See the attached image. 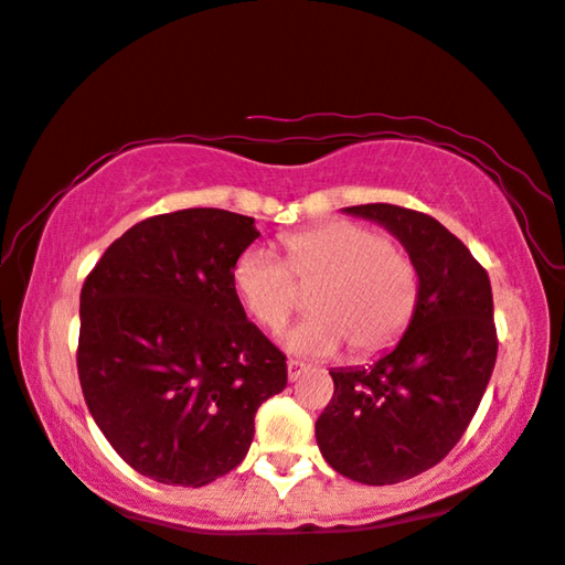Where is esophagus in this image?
Segmentation results:
<instances>
[{"label":"esophagus","instance_id":"obj_1","mask_svg":"<svg viewBox=\"0 0 565 565\" xmlns=\"http://www.w3.org/2000/svg\"><path fill=\"white\" fill-rule=\"evenodd\" d=\"M306 373H308V365H303V362H298V360L288 362V381L290 383L300 381V375H306Z\"/></svg>","mask_w":565,"mask_h":565}]
</instances>
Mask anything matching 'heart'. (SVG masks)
I'll list each match as a JSON object with an SVG mask.
<instances>
[{
	"label": "heart",
	"mask_w": 565,
	"mask_h": 565,
	"mask_svg": "<svg viewBox=\"0 0 565 565\" xmlns=\"http://www.w3.org/2000/svg\"><path fill=\"white\" fill-rule=\"evenodd\" d=\"M288 262L269 246L238 254L234 288L249 316L282 329L300 303V286L316 285L313 316L285 334L300 358H334L350 342L360 358L388 350L404 337L419 303V269L381 231L329 221L285 238Z\"/></svg>",
	"instance_id": "b5f03b06"
}]
</instances>
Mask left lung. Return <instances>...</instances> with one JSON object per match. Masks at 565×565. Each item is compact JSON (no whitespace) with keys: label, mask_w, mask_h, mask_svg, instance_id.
<instances>
[{"label":"left lung","mask_w":565,"mask_h":565,"mask_svg":"<svg viewBox=\"0 0 565 565\" xmlns=\"http://www.w3.org/2000/svg\"><path fill=\"white\" fill-rule=\"evenodd\" d=\"M344 213L381 223L419 269V303L391 352L373 365L331 370L334 396L316 443L337 473L388 486L437 466L468 429L497 362L486 269L443 223L370 203Z\"/></svg>","instance_id":"left-lung-1"}]
</instances>
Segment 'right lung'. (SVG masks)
I'll use <instances>...</instances> for the list:
<instances>
[{"mask_svg": "<svg viewBox=\"0 0 565 565\" xmlns=\"http://www.w3.org/2000/svg\"><path fill=\"white\" fill-rule=\"evenodd\" d=\"M259 236L221 207L153 215L107 246L79 298L76 370L92 419L130 468L205 486L246 458L254 414L288 385L246 319L234 265Z\"/></svg>", "mask_w": 565, "mask_h": 565, "instance_id": "right-lung-1", "label": "right lung"}]
</instances>
